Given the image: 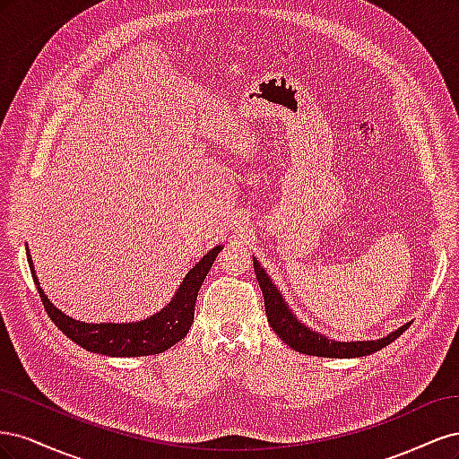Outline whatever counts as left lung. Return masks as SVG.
I'll list each match as a JSON object with an SVG mask.
<instances>
[{
  "mask_svg": "<svg viewBox=\"0 0 459 459\" xmlns=\"http://www.w3.org/2000/svg\"><path fill=\"white\" fill-rule=\"evenodd\" d=\"M253 264H255L258 285L264 295V307H266L268 324L277 333V337L297 352L308 354V356H322V358H359V356H368L385 349L386 344H391L410 327V324L402 325L396 331L388 333L386 337H381L377 341L346 342V341L329 339L324 335V333H317L316 329H310L307 324H302L295 316V312L289 308L281 290L273 285L266 270L260 266V262L253 258Z\"/></svg>",
  "mask_w": 459,
  "mask_h": 459,
  "instance_id": "left-lung-1",
  "label": "left lung"
}]
</instances>
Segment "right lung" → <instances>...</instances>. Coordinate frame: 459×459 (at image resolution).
Instances as JSON below:
<instances>
[{
    "instance_id": "add662e5",
    "label": "right lung",
    "mask_w": 459,
    "mask_h": 459,
    "mask_svg": "<svg viewBox=\"0 0 459 459\" xmlns=\"http://www.w3.org/2000/svg\"><path fill=\"white\" fill-rule=\"evenodd\" d=\"M220 251L221 245L211 248V251L186 273L184 281L179 283L170 302L157 314L137 319V322L122 324H90L66 316L63 310L55 307V304L46 297L44 289L39 287V280L34 272L29 247H26V256H29L34 283L38 287V293L41 297V302H44L48 316L68 339L82 346V349H86L88 352L113 358H135L169 351L170 346H174L178 341H182L187 335V331L193 324V314H195V300L199 295V289L204 281L206 273L211 272Z\"/></svg>"
}]
</instances>
